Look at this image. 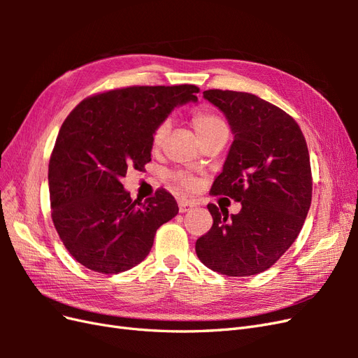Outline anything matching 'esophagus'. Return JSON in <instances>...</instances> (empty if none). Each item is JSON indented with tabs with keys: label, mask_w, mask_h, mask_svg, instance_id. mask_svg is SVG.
I'll return each instance as SVG.
<instances>
[{
	"label": "esophagus",
	"mask_w": 358,
	"mask_h": 358,
	"mask_svg": "<svg viewBox=\"0 0 358 358\" xmlns=\"http://www.w3.org/2000/svg\"><path fill=\"white\" fill-rule=\"evenodd\" d=\"M178 204H179V212H180V213L188 212V210H191V209L194 208V204L189 203L188 200H179Z\"/></svg>",
	"instance_id": "34e87169"
}]
</instances>
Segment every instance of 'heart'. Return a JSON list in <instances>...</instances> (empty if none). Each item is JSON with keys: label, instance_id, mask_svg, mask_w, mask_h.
Here are the masks:
<instances>
[{"label": "heart", "instance_id": "heart-1", "mask_svg": "<svg viewBox=\"0 0 358 358\" xmlns=\"http://www.w3.org/2000/svg\"><path fill=\"white\" fill-rule=\"evenodd\" d=\"M191 124L201 140H206L218 134H229V125H227L225 119L218 112L209 109V107H199V109L194 110L191 115ZM169 129H170V122L167 119L166 121L159 122L154 128L152 137H150V145H152L154 149L159 148L161 143L164 142ZM171 178L182 191H192L197 187L196 178H192L189 175L176 173V175H173Z\"/></svg>", "mask_w": 358, "mask_h": 358}]
</instances>
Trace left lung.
<instances>
[{
	"mask_svg": "<svg viewBox=\"0 0 358 358\" xmlns=\"http://www.w3.org/2000/svg\"><path fill=\"white\" fill-rule=\"evenodd\" d=\"M203 96L229 119L234 140L212 196L241 201L229 216L208 204L212 229L196 242L200 262L227 276L272 267L297 239L312 200L309 150L299 124L254 94L209 90Z\"/></svg>",
	"mask_w": 358,
	"mask_h": 358,
	"instance_id": "left-lung-1",
	"label": "left lung"
}]
</instances>
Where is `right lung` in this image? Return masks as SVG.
Instances as JSON below:
<instances>
[{
    "label": "right lung",
    "instance_id": "1",
    "mask_svg": "<svg viewBox=\"0 0 358 358\" xmlns=\"http://www.w3.org/2000/svg\"><path fill=\"white\" fill-rule=\"evenodd\" d=\"M196 85L128 86L88 96L64 121L49 161L52 221L82 266L115 275L142 263L159 227L179 212L158 189L142 203L121 179L150 161V137L178 104L197 101Z\"/></svg>",
    "mask_w": 358,
    "mask_h": 358
}]
</instances>
